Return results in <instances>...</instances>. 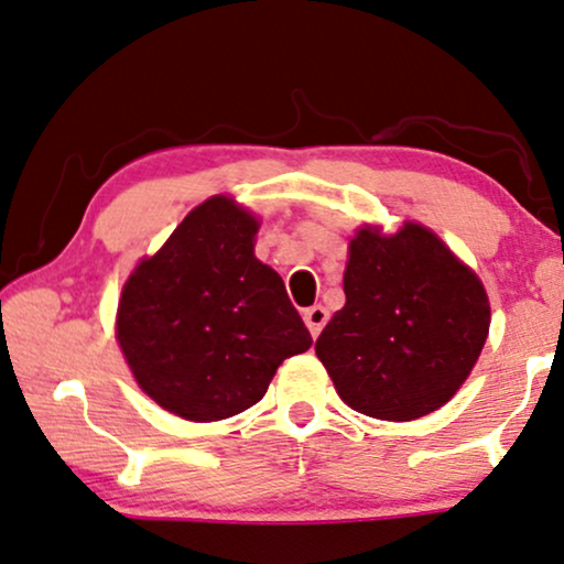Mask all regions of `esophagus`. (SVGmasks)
Listing matches in <instances>:
<instances>
[{
  "mask_svg": "<svg viewBox=\"0 0 564 564\" xmlns=\"http://www.w3.org/2000/svg\"><path fill=\"white\" fill-rule=\"evenodd\" d=\"M327 310L323 304H315V306H310V310H304V323H306V327H310V333L315 335H319V330H323L325 327V323H327Z\"/></svg>",
  "mask_w": 564,
  "mask_h": 564,
  "instance_id": "1",
  "label": "esophagus"
}]
</instances>
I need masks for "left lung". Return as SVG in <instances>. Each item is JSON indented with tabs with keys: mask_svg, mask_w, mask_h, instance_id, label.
Here are the masks:
<instances>
[{
	"mask_svg": "<svg viewBox=\"0 0 564 564\" xmlns=\"http://www.w3.org/2000/svg\"><path fill=\"white\" fill-rule=\"evenodd\" d=\"M346 306L315 351L354 411L411 422L471 375L489 333L481 281L430 229H361L344 273Z\"/></svg>",
	"mask_w": 564,
	"mask_h": 564,
	"instance_id": "8db88e82",
	"label": "left lung"
}]
</instances>
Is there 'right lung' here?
Here are the masks:
<instances>
[{
    "label": "right lung",
    "instance_id": "add662e5",
    "mask_svg": "<svg viewBox=\"0 0 564 564\" xmlns=\"http://www.w3.org/2000/svg\"><path fill=\"white\" fill-rule=\"evenodd\" d=\"M258 220L210 197L142 260L119 299L117 338L155 403L218 422L265 395L275 369L312 346L273 268L254 258Z\"/></svg>",
    "mask_w": 564,
    "mask_h": 564
}]
</instances>
